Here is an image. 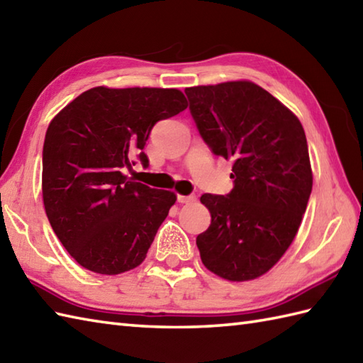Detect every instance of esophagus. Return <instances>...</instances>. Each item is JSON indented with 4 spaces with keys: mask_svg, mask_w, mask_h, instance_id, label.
Listing matches in <instances>:
<instances>
[{
    "mask_svg": "<svg viewBox=\"0 0 363 363\" xmlns=\"http://www.w3.org/2000/svg\"><path fill=\"white\" fill-rule=\"evenodd\" d=\"M195 199L196 198L194 195H177V203H181V204H190V203H194Z\"/></svg>",
    "mask_w": 363,
    "mask_h": 363,
    "instance_id": "esophagus-1",
    "label": "esophagus"
}]
</instances>
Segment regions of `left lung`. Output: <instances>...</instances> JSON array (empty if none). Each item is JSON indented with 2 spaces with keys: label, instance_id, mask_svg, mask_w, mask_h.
<instances>
[{
  "label": "left lung",
  "instance_id": "obj_1",
  "mask_svg": "<svg viewBox=\"0 0 363 363\" xmlns=\"http://www.w3.org/2000/svg\"><path fill=\"white\" fill-rule=\"evenodd\" d=\"M190 113L215 156L233 160L229 194H204L211 226L196 237L207 269L228 281L267 273L295 238L312 191L303 125L250 81L186 89Z\"/></svg>",
  "mask_w": 363,
  "mask_h": 363
}]
</instances>
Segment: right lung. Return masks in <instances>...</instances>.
Segmentation results:
<instances>
[{
  "mask_svg": "<svg viewBox=\"0 0 363 363\" xmlns=\"http://www.w3.org/2000/svg\"><path fill=\"white\" fill-rule=\"evenodd\" d=\"M176 89L84 91L50 123L43 143L45 212L57 238L84 268L120 274L142 264L176 195L125 174L157 121L187 109Z\"/></svg>",
  "mask_w": 363,
  "mask_h": 363,
  "instance_id": "add662e5",
  "label": "right lung"
}]
</instances>
